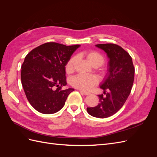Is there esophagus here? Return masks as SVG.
Here are the masks:
<instances>
[{
	"label": "esophagus",
	"instance_id": "34e87169",
	"mask_svg": "<svg viewBox=\"0 0 157 157\" xmlns=\"http://www.w3.org/2000/svg\"><path fill=\"white\" fill-rule=\"evenodd\" d=\"M79 91H80V92L81 93L82 95H84V96H88V95H90V93L86 92H84V91H82V90H80Z\"/></svg>",
	"mask_w": 157,
	"mask_h": 157
}]
</instances>
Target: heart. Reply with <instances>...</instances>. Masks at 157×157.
Masks as SVG:
<instances>
[{"mask_svg": "<svg viewBox=\"0 0 157 157\" xmlns=\"http://www.w3.org/2000/svg\"><path fill=\"white\" fill-rule=\"evenodd\" d=\"M87 58L92 65H98L99 66L103 65L105 61L103 56L97 52H88ZM75 61L76 58L73 57L67 61L65 65V70L67 73H71L73 71ZM70 82L75 88L81 90H88L98 83V79L93 75L79 74L71 78Z\"/></svg>", "mask_w": 157, "mask_h": 157, "instance_id": "heart-1", "label": "heart"}]
</instances>
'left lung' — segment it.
Returning <instances> with one entry per match:
<instances>
[{"mask_svg":"<svg viewBox=\"0 0 157 157\" xmlns=\"http://www.w3.org/2000/svg\"><path fill=\"white\" fill-rule=\"evenodd\" d=\"M96 46L105 52L109 59L108 72L100 84L106 96L98 95V105L86 109L91 116L103 118L115 114L124 104L134 83L135 69L131 56L122 47L115 44H99Z\"/></svg>","mask_w":157,"mask_h":157,"instance_id":"left-lung-1","label":"left lung"}]
</instances>
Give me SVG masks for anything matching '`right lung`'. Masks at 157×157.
<instances>
[{
  "label": "right lung",
  "mask_w": 157,
  "mask_h": 157,
  "mask_svg": "<svg viewBox=\"0 0 157 157\" xmlns=\"http://www.w3.org/2000/svg\"><path fill=\"white\" fill-rule=\"evenodd\" d=\"M80 45L47 42L32 50L21 66V80L32 107L43 114H53L65 105L73 88L66 86L65 65Z\"/></svg>",
  "instance_id": "obj_1"
}]
</instances>
